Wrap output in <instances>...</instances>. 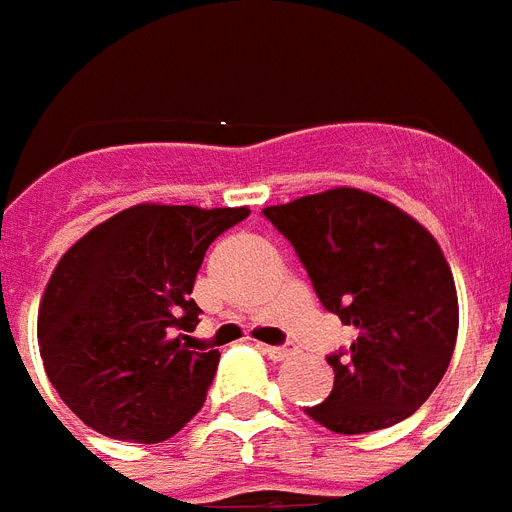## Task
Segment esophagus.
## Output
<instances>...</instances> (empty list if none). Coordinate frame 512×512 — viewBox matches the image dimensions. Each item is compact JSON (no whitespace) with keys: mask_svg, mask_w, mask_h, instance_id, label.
<instances>
[{"mask_svg":"<svg viewBox=\"0 0 512 512\" xmlns=\"http://www.w3.org/2000/svg\"><path fill=\"white\" fill-rule=\"evenodd\" d=\"M269 359H275V362H282V359H288L296 354V346H267V343H261L259 346Z\"/></svg>","mask_w":512,"mask_h":512,"instance_id":"esophagus-1","label":"esophagus"}]
</instances>
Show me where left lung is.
<instances>
[{
    "label": "left lung",
    "instance_id": "1",
    "mask_svg": "<svg viewBox=\"0 0 512 512\" xmlns=\"http://www.w3.org/2000/svg\"><path fill=\"white\" fill-rule=\"evenodd\" d=\"M261 214L296 248L322 306L357 335L327 354L333 391L306 415L335 433L410 418L444 378L460 322L455 280L431 232L354 187Z\"/></svg>",
    "mask_w": 512,
    "mask_h": 512
}]
</instances>
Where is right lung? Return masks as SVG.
<instances>
[{
  "label": "right lung",
  "mask_w": 512,
  "mask_h": 512,
  "mask_svg": "<svg viewBox=\"0 0 512 512\" xmlns=\"http://www.w3.org/2000/svg\"><path fill=\"white\" fill-rule=\"evenodd\" d=\"M248 208L142 203L68 248L39 306L49 383L102 436L158 444L206 402L219 349L190 335V298L208 245Z\"/></svg>",
  "instance_id": "obj_1"
}]
</instances>
